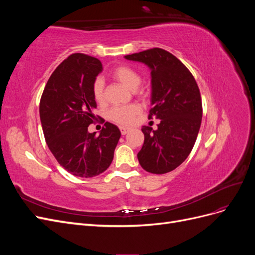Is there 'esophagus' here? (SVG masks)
<instances>
[{
  "mask_svg": "<svg viewBox=\"0 0 255 255\" xmlns=\"http://www.w3.org/2000/svg\"><path fill=\"white\" fill-rule=\"evenodd\" d=\"M120 130H121V134L122 135H126L127 133L129 132V128L127 127H120Z\"/></svg>",
  "mask_w": 255,
  "mask_h": 255,
  "instance_id": "obj_1",
  "label": "esophagus"
}]
</instances>
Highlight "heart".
Masks as SVG:
<instances>
[{"instance_id": "heart-1", "label": "heart", "mask_w": 255, "mask_h": 255, "mask_svg": "<svg viewBox=\"0 0 255 255\" xmlns=\"http://www.w3.org/2000/svg\"><path fill=\"white\" fill-rule=\"evenodd\" d=\"M112 76L129 90H136L141 83L140 75L128 66H119L112 72ZM94 97L98 103L104 101V83L101 79L94 83ZM140 106L130 104L127 106H116L110 111V118L120 125H130L140 114Z\"/></svg>"}]
</instances>
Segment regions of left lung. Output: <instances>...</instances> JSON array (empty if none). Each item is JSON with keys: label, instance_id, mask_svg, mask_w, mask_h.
<instances>
[{"label": "left lung", "instance_id": "left-lung-1", "mask_svg": "<svg viewBox=\"0 0 255 255\" xmlns=\"http://www.w3.org/2000/svg\"><path fill=\"white\" fill-rule=\"evenodd\" d=\"M125 58L150 68L153 107L149 119L160 120L155 130L142 127L144 141L138 160L148 172H170L188 157L201 126L202 101L197 82L181 60L163 49L145 50Z\"/></svg>", "mask_w": 255, "mask_h": 255}]
</instances>
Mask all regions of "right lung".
I'll return each instance as SVG.
<instances>
[{"mask_svg": "<svg viewBox=\"0 0 255 255\" xmlns=\"http://www.w3.org/2000/svg\"><path fill=\"white\" fill-rule=\"evenodd\" d=\"M102 70L98 58L74 53L54 70L40 99L45 141L58 164L75 176L92 177L104 172L121 136L110 122H105L99 136L88 132L97 107L94 83Z\"/></svg>", "mask_w": 255, "mask_h": 255, "instance_id": "obj_1", "label": "right lung"}]
</instances>
